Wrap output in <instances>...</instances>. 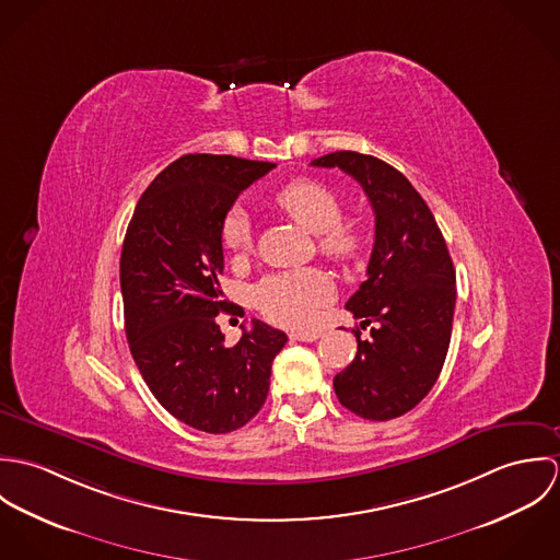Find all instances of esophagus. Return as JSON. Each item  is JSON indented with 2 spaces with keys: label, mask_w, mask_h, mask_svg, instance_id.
<instances>
[{
  "label": "esophagus",
  "mask_w": 560,
  "mask_h": 560,
  "mask_svg": "<svg viewBox=\"0 0 560 560\" xmlns=\"http://www.w3.org/2000/svg\"><path fill=\"white\" fill-rule=\"evenodd\" d=\"M293 340H302V342H313L320 338V329H304V331H291Z\"/></svg>",
  "instance_id": "1"
}]
</instances>
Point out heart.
I'll use <instances>...</instances> for the list:
<instances>
[{"label":"heart","mask_w":560,"mask_h":560,"mask_svg":"<svg viewBox=\"0 0 560 560\" xmlns=\"http://www.w3.org/2000/svg\"><path fill=\"white\" fill-rule=\"evenodd\" d=\"M271 205L317 235L323 256L336 262H349L364 247V229L353 218L342 215L340 194L317 178H295L271 196ZM220 241L233 254L252 247V222L243 207H231L220 224ZM334 287L325 271L304 267L282 271L260 280L252 300L254 306L273 323L284 327H304L313 323L317 311L331 300Z\"/></svg>","instance_id":"1"}]
</instances>
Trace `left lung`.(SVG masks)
I'll return each instance as SVG.
<instances>
[{"label":"left lung","mask_w":560,"mask_h":560,"mask_svg":"<svg viewBox=\"0 0 560 560\" xmlns=\"http://www.w3.org/2000/svg\"><path fill=\"white\" fill-rule=\"evenodd\" d=\"M353 176L375 211L366 280L349 298L358 353L334 377L338 400L360 418L393 420L413 409L440 377L457 302L455 267L435 218L413 185L386 161L336 151L313 161Z\"/></svg>","instance_id":"obj_1"}]
</instances>
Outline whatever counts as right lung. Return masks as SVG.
<instances>
[{
    "label": "right lung",
    "mask_w": 560,
    "mask_h": 560,
    "mask_svg": "<svg viewBox=\"0 0 560 560\" xmlns=\"http://www.w3.org/2000/svg\"><path fill=\"white\" fill-rule=\"evenodd\" d=\"M273 167L233 155H183L142 194L125 235L120 291L131 355L155 399L198 431L229 433L249 422L289 340L254 319L226 347L215 323L229 308L220 289L222 218Z\"/></svg>",
    "instance_id": "add662e5"
}]
</instances>
